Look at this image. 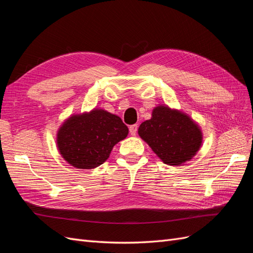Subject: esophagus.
I'll return each instance as SVG.
<instances>
[{
	"instance_id": "obj_1",
	"label": "esophagus",
	"mask_w": 253,
	"mask_h": 253,
	"mask_svg": "<svg viewBox=\"0 0 253 253\" xmlns=\"http://www.w3.org/2000/svg\"><path fill=\"white\" fill-rule=\"evenodd\" d=\"M137 128H138V125H133L129 126V133L132 136H135L137 134Z\"/></svg>"
}]
</instances>
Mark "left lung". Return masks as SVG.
<instances>
[{
    "label": "left lung",
    "mask_w": 253,
    "mask_h": 253,
    "mask_svg": "<svg viewBox=\"0 0 253 253\" xmlns=\"http://www.w3.org/2000/svg\"><path fill=\"white\" fill-rule=\"evenodd\" d=\"M140 138L169 166H180L192 159L203 142V133L196 122L187 114L158 105L152 117L138 128Z\"/></svg>",
    "instance_id": "obj_1"
}]
</instances>
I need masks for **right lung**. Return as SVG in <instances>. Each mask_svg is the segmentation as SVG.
I'll use <instances>...</instances> for the list:
<instances>
[{"mask_svg":"<svg viewBox=\"0 0 253 253\" xmlns=\"http://www.w3.org/2000/svg\"><path fill=\"white\" fill-rule=\"evenodd\" d=\"M128 134L117 115L101 109L72 115L57 133L58 150L77 169H94L110 157L114 145Z\"/></svg>","mask_w":253,"mask_h":253,"instance_id":"obj_1","label":"right lung"}]
</instances>
